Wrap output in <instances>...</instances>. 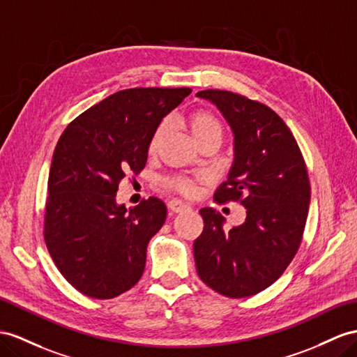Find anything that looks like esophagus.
<instances>
[{"label": "esophagus", "instance_id": "1", "mask_svg": "<svg viewBox=\"0 0 357 357\" xmlns=\"http://www.w3.org/2000/svg\"><path fill=\"white\" fill-rule=\"evenodd\" d=\"M169 208L173 209L175 213H182V211H187V209H190V205L185 204L184 200H181V199H172L169 202Z\"/></svg>", "mask_w": 357, "mask_h": 357}]
</instances>
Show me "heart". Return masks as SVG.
<instances>
[{
    "instance_id": "obj_1",
    "label": "heart",
    "mask_w": 357,
    "mask_h": 357,
    "mask_svg": "<svg viewBox=\"0 0 357 357\" xmlns=\"http://www.w3.org/2000/svg\"><path fill=\"white\" fill-rule=\"evenodd\" d=\"M187 125H188V130H190L191 135L195 137V140L197 143H202L204 140H208V139H214V137L215 139L222 140L223 125L220 122V119H218L213 112H209V109L197 108V109H195V112H191L187 116ZM166 131H167L166 122H160L157 126H155V130L149 139V146H148L151 153L157 152L158 146L161 144V142L164 139V135H166ZM205 179H206V175H204V173H199V175H193V176L170 178L166 181V184L172 188L181 191V193L195 195L199 185L202 184Z\"/></svg>"
}]
</instances>
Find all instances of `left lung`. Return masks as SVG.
Listing matches in <instances>:
<instances>
[{"mask_svg":"<svg viewBox=\"0 0 357 357\" xmlns=\"http://www.w3.org/2000/svg\"><path fill=\"white\" fill-rule=\"evenodd\" d=\"M197 96L218 107L235 135L234 166L214 200L248 209L244 223L229 231L220 213L200 209L197 274L218 294L250 297L276 282L300 248L310 200L306 162L289 128L266 104L218 89Z\"/></svg>","mask_w":357,"mask_h":357,"instance_id":"1","label":"left lung"}]
</instances>
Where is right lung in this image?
Segmentation results:
<instances>
[{
    "instance_id": "add662e5",
    "label": "right lung",
    "mask_w": 357,
    "mask_h": 357,
    "mask_svg": "<svg viewBox=\"0 0 357 357\" xmlns=\"http://www.w3.org/2000/svg\"><path fill=\"white\" fill-rule=\"evenodd\" d=\"M188 87H134L109 95L72 121L52 155L43 238L72 287L91 298H114L140 280L146 249L166 222L158 197L126 209L119 184L139 175L161 119Z\"/></svg>"
}]
</instances>
